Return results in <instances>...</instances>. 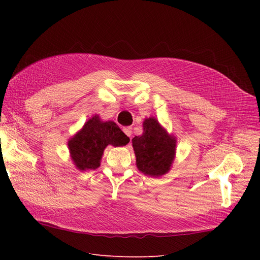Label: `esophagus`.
Masks as SVG:
<instances>
[{"mask_svg": "<svg viewBox=\"0 0 260 260\" xmlns=\"http://www.w3.org/2000/svg\"><path fill=\"white\" fill-rule=\"evenodd\" d=\"M123 132L130 138L131 135H132V128L131 127H125V128H123Z\"/></svg>", "mask_w": 260, "mask_h": 260, "instance_id": "obj_1", "label": "esophagus"}]
</instances>
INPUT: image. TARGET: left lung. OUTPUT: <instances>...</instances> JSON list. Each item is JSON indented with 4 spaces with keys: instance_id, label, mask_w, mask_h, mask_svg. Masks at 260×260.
I'll list each match as a JSON object with an SVG mask.
<instances>
[{
    "instance_id": "obj_1",
    "label": "left lung",
    "mask_w": 260,
    "mask_h": 260,
    "mask_svg": "<svg viewBox=\"0 0 260 260\" xmlns=\"http://www.w3.org/2000/svg\"><path fill=\"white\" fill-rule=\"evenodd\" d=\"M177 140L154 117L143 122V135L132 139L137 167L149 177H160L170 170L176 155Z\"/></svg>"
}]
</instances>
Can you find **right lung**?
<instances>
[{"mask_svg": "<svg viewBox=\"0 0 260 260\" xmlns=\"http://www.w3.org/2000/svg\"><path fill=\"white\" fill-rule=\"evenodd\" d=\"M130 139L114 121H102L95 115L68 141L70 156L77 169L94 170L100 167L107 145L123 146Z\"/></svg>", "mask_w": 260, "mask_h": 260, "instance_id": "right-lung-1", "label": "right lung"}]
</instances>
